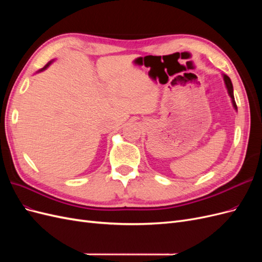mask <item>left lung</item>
<instances>
[{"label":"left lung","mask_w":262,"mask_h":262,"mask_svg":"<svg viewBox=\"0 0 262 262\" xmlns=\"http://www.w3.org/2000/svg\"><path fill=\"white\" fill-rule=\"evenodd\" d=\"M223 78H224V82H225V85H226V89H227V92H228V95L231 96L232 98V102H233V106L234 108L237 110V106H236V102H235V98H234V92H233V84H232V81L231 78H229L227 75L223 74Z\"/></svg>","instance_id":"8db88e82"}]
</instances>
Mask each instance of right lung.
Wrapping results in <instances>:
<instances>
[{
	"mask_svg": "<svg viewBox=\"0 0 262 262\" xmlns=\"http://www.w3.org/2000/svg\"><path fill=\"white\" fill-rule=\"evenodd\" d=\"M51 62H52V61H50V62H49V63H48V64H47V66H46V67H45V68H43V69H41V70H39V72H41V71H43V70H46V69H47V68H48V67H49V66H50V64H51Z\"/></svg>",
	"mask_w": 262,
	"mask_h": 262,
	"instance_id": "add662e5",
	"label": "right lung"
}]
</instances>
